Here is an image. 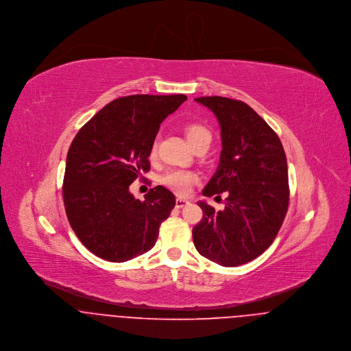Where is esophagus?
I'll return each instance as SVG.
<instances>
[{
	"mask_svg": "<svg viewBox=\"0 0 351 351\" xmlns=\"http://www.w3.org/2000/svg\"><path fill=\"white\" fill-rule=\"evenodd\" d=\"M189 201L184 200V199H177L176 200V208H184L185 205H188Z\"/></svg>",
	"mask_w": 351,
	"mask_h": 351,
	"instance_id": "obj_1",
	"label": "esophagus"
}]
</instances>
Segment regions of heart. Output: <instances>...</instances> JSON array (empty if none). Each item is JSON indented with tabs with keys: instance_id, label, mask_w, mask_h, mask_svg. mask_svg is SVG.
<instances>
[{
	"instance_id": "b5f03b06",
	"label": "heart",
	"mask_w": 351,
	"mask_h": 351,
	"mask_svg": "<svg viewBox=\"0 0 351 351\" xmlns=\"http://www.w3.org/2000/svg\"><path fill=\"white\" fill-rule=\"evenodd\" d=\"M185 135L193 147L204 139H210V132L204 125L197 124V123L188 124L185 127ZM156 149H158V143H156V141H154L151 143L150 147L151 158H154L156 155ZM160 182H162V185H165L166 188H169L170 191H173L177 195H186L191 191L192 185L197 182V174L193 171H189V170L173 169V170L166 171L160 177Z\"/></svg>"
}]
</instances>
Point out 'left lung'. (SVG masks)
I'll list each match as a JSON object with an SVG mask.
<instances>
[{
  "mask_svg": "<svg viewBox=\"0 0 351 351\" xmlns=\"http://www.w3.org/2000/svg\"><path fill=\"white\" fill-rule=\"evenodd\" d=\"M219 120L221 154L216 173L202 191L226 192V206L215 210L199 201L202 220L193 242L202 256L226 267L247 263L276 239L289 204L288 163L277 134L243 101L199 97Z\"/></svg>",
  "mask_w": 351,
  "mask_h": 351,
  "instance_id": "8db88e82",
  "label": "left lung"
}]
</instances>
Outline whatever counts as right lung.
Instances as JSON below:
<instances>
[{"instance_id": "right-lung-1", "label": "right lung", "mask_w": 351, "mask_h": 351, "mask_svg": "<svg viewBox=\"0 0 351 351\" xmlns=\"http://www.w3.org/2000/svg\"><path fill=\"white\" fill-rule=\"evenodd\" d=\"M185 95H134L105 105L75 135L66 158L63 202L81 243L110 262L151 250L176 205L158 185L136 200L130 185L150 170L151 143Z\"/></svg>"}]
</instances>
